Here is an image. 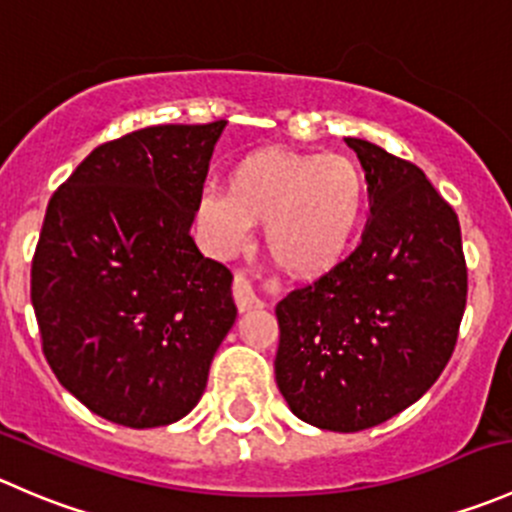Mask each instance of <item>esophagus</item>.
Returning <instances> with one entry per match:
<instances>
[{"mask_svg":"<svg viewBox=\"0 0 512 512\" xmlns=\"http://www.w3.org/2000/svg\"><path fill=\"white\" fill-rule=\"evenodd\" d=\"M231 291H234V301L241 313L251 311V308H261V298L256 296L254 286H251V281L244 276V273H236Z\"/></svg>","mask_w":512,"mask_h":512,"instance_id":"34e87169","label":"esophagus"}]
</instances>
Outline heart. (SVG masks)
<instances>
[{
    "label": "heart",
    "mask_w": 512,
    "mask_h": 512,
    "mask_svg": "<svg viewBox=\"0 0 512 512\" xmlns=\"http://www.w3.org/2000/svg\"><path fill=\"white\" fill-rule=\"evenodd\" d=\"M366 209V174L348 156L261 149L231 166L229 189L201 191L196 219L219 256L244 251L251 224H263L278 268L318 276L351 251Z\"/></svg>",
    "instance_id": "obj_1"
}]
</instances>
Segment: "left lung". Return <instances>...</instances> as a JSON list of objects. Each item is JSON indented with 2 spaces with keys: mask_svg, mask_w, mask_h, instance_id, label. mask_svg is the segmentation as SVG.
<instances>
[{
  "mask_svg": "<svg viewBox=\"0 0 512 512\" xmlns=\"http://www.w3.org/2000/svg\"><path fill=\"white\" fill-rule=\"evenodd\" d=\"M371 219L361 244L276 306V383L301 421L356 433L438 381L468 298L460 224L416 164L363 139Z\"/></svg>",
  "mask_w": 512,
  "mask_h": 512,
  "instance_id": "left-lung-1",
  "label": "left lung"
}]
</instances>
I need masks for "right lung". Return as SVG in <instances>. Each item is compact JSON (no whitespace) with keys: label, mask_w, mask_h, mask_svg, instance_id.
I'll return each mask as SVG.
<instances>
[{"label":"right lung","mask_w":512,"mask_h":512,"mask_svg":"<svg viewBox=\"0 0 512 512\" xmlns=\"http://www.w3.org/2000/svg\"><path fill=\"white\" fill-rule=\"evenodd\" d=\"M224 126L106 141L49 199L32 258L42 351L74 398L119 426L184 418L236 321L234 276L189 236Z\"/></svg>","instance_id":"add662e5"}]
</instances>
